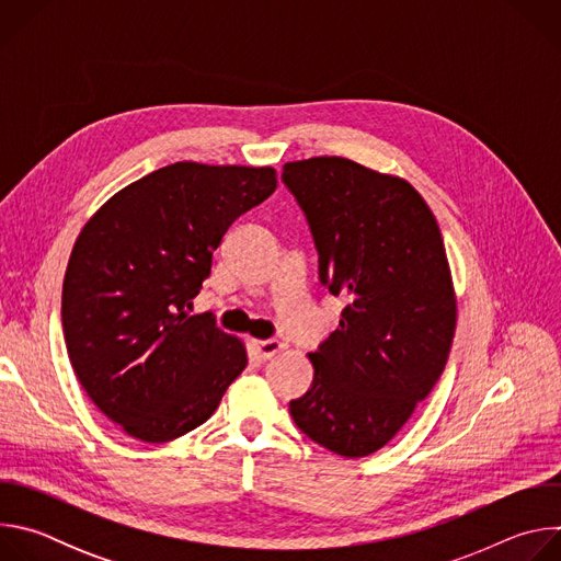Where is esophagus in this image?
<instances>
[{
	"label": "esophagus",
	"mask_w": 561,
	"mask_h": 561,
	"mask_svg": "<svg viewBox=\"0 0 561 561\" xmlns=\"http://www.w3.org/2000/svg\"><path fill=\"white\" fill-rule=\"evenodd\" d=\"M282 348H284V344L277 342V340H264V342L255 340L253 342V351L257 353L260 359H273Z\"/></svg>",
	"instance_id": "1"
}]
</instances>
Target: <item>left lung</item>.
<instances>
[{"label":"left lung","instance_id":"8db88e82","mask_svg":"<svg viewBox=\"0 0 561 561\" xmlns=\"http://www.w3.org/2000/svg\"><path fill=\"white\" fill-rule=\"evenodd\" d=\"M310 226L319 282L344 295L340 329L308 355L310 388L290 402L297 428L342 457L386 446L437 383L457 304L439 226L404 180L344 157L284 164Z\"/></svg>","mask_w":561,"mask_h":561}]
</instances>
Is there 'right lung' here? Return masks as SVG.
<instances>
[{
	"label": "right lung",
	"instance_id": "add662e5",
	"mask_svg": "<svg viewBox=\"0 0 561 561\" xmlns=\"http://www.w3.org/2000/svg\"><path fill=\"white\" fill-rule=\"evenodd\" d=\"M277 186L275 169L178 162L111 197L79 232L61 327L72 370L130 437L204 424L249 364L210 312L188 314L230 224Z\"/></svg>",
	"mask_w": 561,
	"mask_h": 561
}]
</instances>
